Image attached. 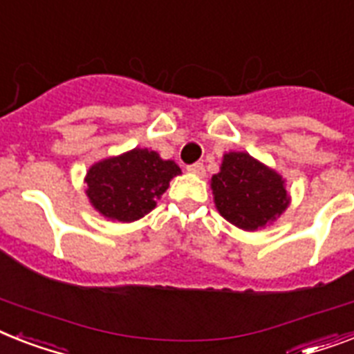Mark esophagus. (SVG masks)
<instances>
[{"mask_svg": "<svg viewBox=\"0 0 354 354\" xmlns=\"http://www.w3.org/2000/svg\"><path fill=\"white\" fill-rule=\"evenodd\" d=\"M187 171L191 172V174H196V176H203V174H205V167H203V163H200V162L189 165V167H187Z\"/></svg>", "mask_w": 354, "mask_h": 354, "instance_id": "1", "label": "esophagus"}]
</instances>
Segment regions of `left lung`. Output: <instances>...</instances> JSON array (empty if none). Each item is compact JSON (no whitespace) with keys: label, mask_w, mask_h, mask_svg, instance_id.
<instances>
[{"label":"left lung","mask_w":354,"mask_h":354,"mask_svg":"<svg viewBox=\"0 0 354 354\" xmlns=\"http://www.w3.org/2000/svg\"><path fill=\"white\" fill-rule=\"evenodd\" d=\"M211 189L218 212L243 231L269 225L289 205L286 180L247 152L223 154Z\"/></svg>","instance_id":"left-lung-1"}]
</instances>
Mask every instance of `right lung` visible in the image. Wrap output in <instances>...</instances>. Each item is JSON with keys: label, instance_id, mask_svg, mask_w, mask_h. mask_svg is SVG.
I'll return each instance as SVG.
<instances>
[{"label": "right lung", "instance_id": "right-lung-1", "mask_svg": "<svg viewBox=\"0 0 354 354\" xmlns=\"http://www.w3.org/2000/svg\"><path fill=\"white\" fill-rule=\"evenodd\" d=\"M180 172L172 160L136 147L94 163L85 176V192L102 216L112 222H136L156 207L169 182Z\"/></svg>", "mask_w": 354, "mask_h": 354}]
</instances>
